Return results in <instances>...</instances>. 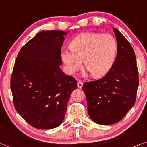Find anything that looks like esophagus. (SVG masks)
I'll return each mask as SVG.
<instances>
[{
	"instance_id": "34e87169",
	"label": "esophagus",
	"mask_w": 147,
	"mask_h": 147,
	"mask_svg": "<svg viewBox=\"0 0 147 147\" xmlns=\"http://www.w3.org/2000/svg\"><path fill=\"white\" fill-rule=\"evenodd\" d=\"M82 86H83V83L81 82L80 80L78 81V82H77V86L79 88H82Z\"/></svg>"
}]
</instances>
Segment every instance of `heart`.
Listing matches in <instances>:
<instances>
[{"label": "heart", "instance_id": "1", "mask_svg": "<svg viewBox=\"0 0 147 147\" xmlns=\"http://www.w3.org/2000/svg\"><path fill=\"white\" fill-rule=\"evenodd\" d=\"M117 42L112 35L94 32L82 33L70 44V49L61 52V58L66 71L73 74L82 66L96 77L104 76L114 64Z\"/></svg>", "mask_w": 147, "mask_h": 147}]
</instances>
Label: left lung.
<instances>
[{"label":"left lung","mask_w":147,"mask_h":147,"mask_svg":"<svg viewBox=\"0 0 147 147\" xmlns=\"http://www.w3.org/2000/svg\"><path fill=\"white\" fill-rule=\"evenodd\" d=\"M113 30L118 45L114 64L104 77L82 86L90 117L103 125L115 123L124 117L134 106L139 86L133 47L119 30Z\"/></svg>","instance_id":"8db88e82"}]
</instances>
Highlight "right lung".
Instances as JSON below:
<instances>
[{
  "instance_id": "obj_1",
  "label": "right lung",
  "mask_w": 147,
  "mask_h": 147,
  "mask_svg": "<svg viewBox=\"0 0 147 147\" xmlns=\"http://www.w3.org/2000/svg\"><path fill=\"white\" fill-rule=\"evenodd\" d=\"M67 33L41 31L22 47L10 81L17 112L30 125L51 129L60 125L65 116L76 80L60 66L61 47Z\"/></svg>"
}]
</instances>
